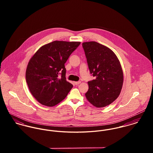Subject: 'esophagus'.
Returning a JSON list of instances; mask_svg holds the SVG:
<instances>
[{
	"mask_svg": "<svg viewBox=\"0 0 153 153\" xmlns=\"http://www.w3.org/2000/svg\"><path fill=\"white\" fill-rule=\"evenodd\" d=\"M81 81H77V82H75L74 83H75V85H79V84H81Z\"/></svg>",
	"mask_w": 153,
	"mask_h": 153,
	"instance_id": "1",
	"label": "esophagus"
}]
</instances>
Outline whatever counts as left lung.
I'll use <instances>...</instances> for the list:
<instances>
[{
	"instance_id": "left-lung-1",
	"label": "left lung",
	"mask_w": 153,
	"mask_h": 153,
	"mask_svg": "<svg viewBox=\"0 0 153 153\" xmlns=\"http://www.w3.org/2000/svg\"><path fill=\"white\" fill-rule=\"evenodd\" d=\"M90 73L95 79L88 82V101L97 108L106 107L119 96L123 84L120 61L109 48L91 41L82 43Z\"/></svg>"
}]
</instances>
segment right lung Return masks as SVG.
<instances>
[{
  "label": "right lung",
  "mask_w": 153,
  "mask_h": 153,
  "mask_svg": "<svg viewBox=\"0 0 153 153\" xmlns=\"http://www.w3.org/2000/svg\"><path fill=\"white\" fill-rule=\"evenodd\" d=\"M80 42L55 41L41 46L29 60L26 80L41 104L53 107L65 99L73 85L66 80L65 64ZM62 75L59 79L58 76Z\"/></svg>",
  "instance_id": "add662e5"
}]
</instances>
